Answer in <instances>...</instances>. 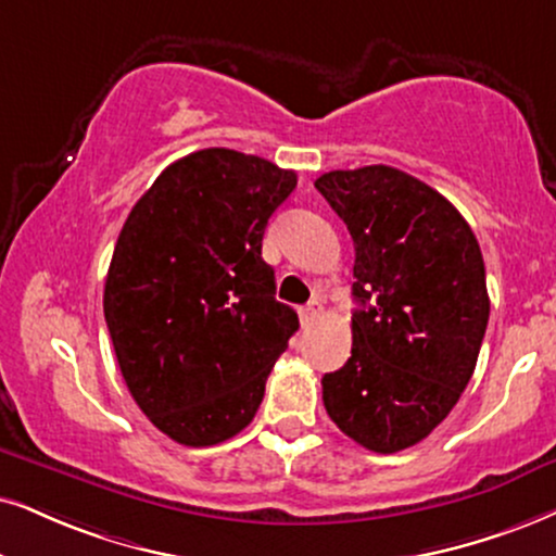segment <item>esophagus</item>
<instances>
[{
  "label": "esophagus",
  "mask_w": 556,
  "mask_h": 556,
  "mask_svg": "<svg viewBox=\"0 0 556 556\" xmlns=\"http://www.w3.org/2000/svg\"><path fill=\"white\" fill-rule=\"evenodd\" d=\"M320 311H323V307H320L318 300L307 302L305 307H300V320H302V326H311V323L320 315Z\"/></svg>",
  "instance_id": "esophagus-1"
}]
</instances>
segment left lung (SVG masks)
I'll return each instance as SVG.
<instances>
[{
  "mask_svg": "<svg viewBox=\"0 0 556 556\" xmlns=\"http://www.w3.org/2000/svg\"><path fill=\"white\" fill-rule=\"evenodd\" d=\"M354 241L351 356L323 405L377 454L424 441L465 392L490 318L480 243L444 194L392 166L315 179Z\"/></svg>",
  "mask_w": 556,
  "mask_h": 556,
  "instance_id": "1",
  "label": "left lung"
}]
</instances>
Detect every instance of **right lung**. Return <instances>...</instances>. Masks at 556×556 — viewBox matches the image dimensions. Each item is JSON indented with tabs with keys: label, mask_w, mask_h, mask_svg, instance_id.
<instances>
[{
	"label": "right lung",
	"mask_w": 556,
	"mask_h": 556,
	"mask_svg": "<svg viewBox=\"0 0 556 556\" xmlns=\"http://www.w3.org/2000/svg\"><path fill=\"white\" fill-rule=\"evenodd\" d=\"M298 174L230 149L174 161L130 210L104 282L117 364L151 424L185 446L233 439L300 328L274 300L266 223Z\"/></svg>",
	"instance_id": "right-lung-1"
}]
</instances>
